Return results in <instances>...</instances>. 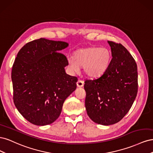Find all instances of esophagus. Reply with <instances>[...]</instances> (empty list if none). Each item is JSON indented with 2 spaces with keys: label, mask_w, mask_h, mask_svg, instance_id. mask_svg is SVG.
<instances>
[{
  "label": "esophagus",
  "mask_w": 153,
  "mask_h": 153,
  "mask_svg": "<svg viewBox=\"0 0 153 153\" xmlns=\"http://www.w3.org/2000/svg\"><path fill=\"white\" fill-rule=\"evenodd\" d=\"M76 85L78 87H82L84 86V82L81 80H78V82H76Z\"/></svg>",
  "instance_id": "esophagus-1"
}]
</instances>
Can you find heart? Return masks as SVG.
<instances>
[{
    "label": "heart",
    "instance_id": "b5f03b06",
    "mask_svg": "<svg viewBox=\"0 0 153 153\" xmlns=\"http://www.w3.org/2000/svg\"><path fill=\"white\" fill-rule=\"evenodd\" d=\"M110 52L106 48L88 47L78 50L74 53V59H68L72 71H78L80 67L88 76L98 77L106 71L110 61Z\"/></svg>",
    "mask_w": 153,
    "mask_h": 153
}]
</instances>
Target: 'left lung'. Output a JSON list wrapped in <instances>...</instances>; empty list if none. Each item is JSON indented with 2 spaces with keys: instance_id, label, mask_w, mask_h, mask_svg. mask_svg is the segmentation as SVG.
Listing matches in <instances>:
<instances>
[{
  "instance_id": "left-lung-1",
  "label": "left lung",
  "mask_w": 153,
  "mask_h": 153,
  "mask_svg": "<svg viewBox=\"0 0 153 153\" xmlns=\"http://www.w3.org/2000/svg\"><path fill=\"white\" fill-rule=\"evenodd\" d=\"M112 59L104 73L94 80H86L85 106L94 123H117L125 116L138 92L137 66L131 53L121 43L109 41Z\"/></svg>"
}]
</instances>
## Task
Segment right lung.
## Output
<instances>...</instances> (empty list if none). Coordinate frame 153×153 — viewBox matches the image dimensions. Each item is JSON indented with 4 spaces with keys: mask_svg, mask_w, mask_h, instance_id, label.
Here are the masks:
<instances>
[{
    "mask_svg": "<svg viewBox=\"0 0 153 153\" xmlns=\"http://www.w3.org/2000/svg\"><path fill=\"white\" fill-rule=\"evenodd\" d=\"M68 43L40 38L27 43L13 63V101L30 123L45 126L61 113L64 101L76 89L78 78L67 75L68 59L59 52Z\"/></svg>",
    "mask_w": 153,
    "mask_h": 153,
    "instance_id": "obj_1",
    "label": "right lung"
}]
</instances>
